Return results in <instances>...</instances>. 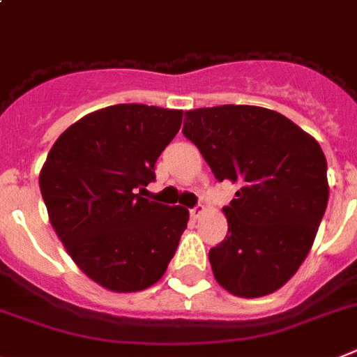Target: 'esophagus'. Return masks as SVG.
I'll return each instance as SVG.
<instances>
[{"label": "esophagus", "instance_id": "1", "mask_svg": "<svg viewBox=\"0 0 357 357\" xmlns=\"http://www.w3.org/2000/svg\"><path fill=\"white\" fill-rule=\"evenodd\" d=\"M190 213H191V218H195V220H197V218H200V216L206 213V208H204V206H197V208L191 209Z\"/></svg>", "mask_w": 357, "mask_h": 357}]
</instances>
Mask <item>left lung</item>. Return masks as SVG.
Returning <instances> with one entry per match:
<instances>
[{
	"mask_svg": "<svg viewBox=\"0 0 357 357\" xmlns=\"http://www.w3.org/2000/svg\"><path fill=\"white\" fill-rule=\"evenodd\" d=\"M182 133L216 181L242 185L222 209L227 236L209 251L216 282L240 298L278 291L309 255L327 209L318 141L278 112L248 105L190 109Z\"/></svg>",
	"mask_w": 357,
	"mask_h": 357,
	"instance_id": "left-lung-1",
	"label": "left lung"
}]
</instances>
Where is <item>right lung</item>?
<instances>
[{
    "label": "right lung",
    "mask_w": 357,
    "mask_h": 357,
    "mask_svg": "<svg viewBox=\"0 0 357 357\" xmlns=\"http://www.w3.org/2000/svg\"><path fill=\"white\" fill-rule=\"evenodd\" d=\"M182 109L115 105L74 123L39 173L50 224L75 266L100 287L137 292L162 278L190 211L141 197L181 130Z\"/></svg>",
    "instance_id": "right-lung-1"
}]
</instances>
